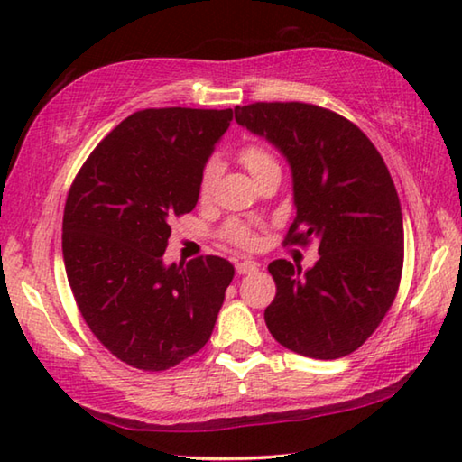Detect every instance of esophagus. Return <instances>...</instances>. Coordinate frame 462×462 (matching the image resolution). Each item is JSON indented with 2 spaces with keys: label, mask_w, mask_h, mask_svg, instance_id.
I'll return each instance as SVG.
<instances>
[{
  "label": "esophagus",
  "mask_w": 462,
  "mask_h": 462,
  "mask_svg": "<svg viewBox=\"0 0 462 462\" xmlns=\"http://www.w3.org/2000/svg\"><path fill=\"white\" fill-rule=\"evenodd\" d=\"M259 271V264L253 261H240L236 263V273L238 275H253V273Z\"/></svg>",
  "instance_id": "obj_1"
}]
</instances>
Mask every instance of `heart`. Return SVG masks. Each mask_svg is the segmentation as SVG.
I'll list each match as a JSON object with an SVG mask.
<instances>
[{"mask_svg":"<svg viewBox=\"0 0 462 462\" xmlns=\"http://www.w3.org/2000/svg\"><path fill=\"white\" fill-rule=\"evenodd\" d=\"M238 159L253 177H259L263 171H267L269 167L277 165L275 156L269 152V148H264L259 143H248L242 146L238 151ZM217 173H220V167H217L216 161H209L208 165L203 167L201 177H199V198L201 199L212 198ZM222 236L228 240L230 245L238 246V248H253L256 245V234L253 232V228H250L248 224H242L236 220L224 226Z\"/></svg>","mask_w":462,"mask_h":462,"instance_id":"obj_1","label":"heart"}]
</instances>
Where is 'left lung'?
Instances as JSON below:
<instances>
[{"label":"left lung","instance_id":"1","mask_svg":"<svg viewBox=\"0 0 462 462\" xmlns=\"http://www.w3.org/2000/svg\"><path fill=\"white\" fill-rule=\"evenodd\" d=\"M240 126L287 156L297 216L285 245L318 242L301 273L285 259L269 273L277 295L264 322L279 344L310 358L346 356L377 330L403 269V222L393 179L361 128L303 101L236 106Z\"/></svg>","mask_w":462,"mask_h":462}]
</instances>
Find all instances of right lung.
Segmentation results:
<instances>
[{"mask_svg": "<svg viewBox=\"0 0 462 462\" xmlns=\"http://www.w3.org/2000/svg\"><path fill=\"white\" fill-rule=\"evenodd\" d=\"M232 109L151 107L120 122L83 162L62 216V259L85 324L122 363L167 371L206 346L232 264H162L169 222L199 198Z\"/></svg>", "mask_w": 462, "mask_h": 462, "instance_id": "1", "label": "right lung"}]
</instances>
